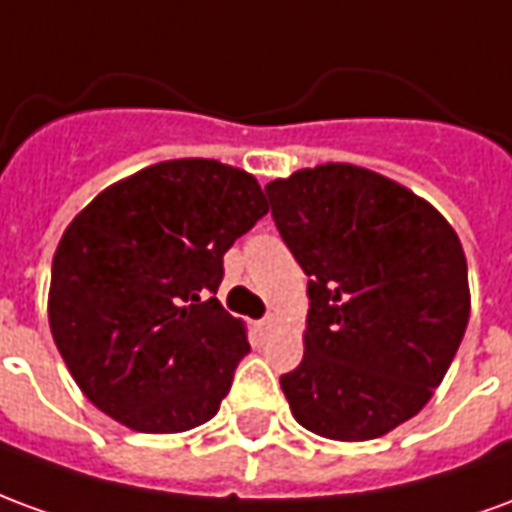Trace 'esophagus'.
I'll return each instance as SVG.
<instances>
[{"label": "esophagus", "instance_id": "esophagus-1", "mask_svg": "<svg viewBox=\"0 0 512 512\" xmlns=\"http://www.w3.org/2000/svg\"><path fill=\"white\" fill-rule=\"evenodd\" d=\"M274 323H277V318H274V315H266V318L257 323V326H260V332H271V329H274Z\"/></svg>", "mask_w": 512, "mask_h": 512}]
</instances>
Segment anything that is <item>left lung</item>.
I'll use <instances>...</instances> for the list:
<instances>
[{"label": "left lung", "instance_id": "obj_1", "mask_svg": "<svg viewBox=\"0 0 512 512\" xmlns=\"http://www.w3.org/2000/svg\"><path fill=\"white\" fill-rule=\"evenodd\" d=\"M266 194L310 277L304 359L279 378L290 411L326 439H378L422 411L461 345V241L430 202L354 164L299 169Z\"/></svg>", "mask_w": 512, "mask_h": 512}]
</instances>
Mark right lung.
Wrapping results in <instances>:
<instances>
[{
    "label": "right lung",
    "mask_w": 512,
    "mask_h": 512,
    "mask_svg": "<svg viewBox=\"0 0 512 512\" xmlns=\"http://www.w3.org/2000/svg\"><path fill=\"white\" fill-rule=\"evenodd\" d=\"M268 213L244 169L175 158L104 189L62 233L49 326L73 381L139 433L208 422L249 354L216 299L224 252Z\"/></svg>",
    "instance_id": "obj_1"
}]
</instances>
